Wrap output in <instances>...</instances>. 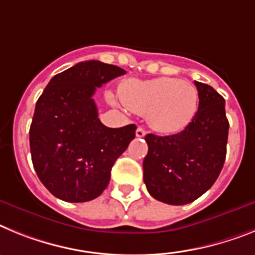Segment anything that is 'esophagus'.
<instances>
[{
    "label": "esophagus",
    "mask_w": 255,
    "mask_h": 255,
    "mask_svg": "<svg viewBox=\"0 0 255 255\" xmlns=\"http://www.w3.org/2000/svg\"><path fill=\"white\" fill-rule=\"evenodd\" d=\"M145 134H146V130L143 129V128H141V127L137 128V129H136V136L137 137H140V138H141V137H143Z\"/></svg>",
    "instance_id": "34e87169"
}]
</instances>
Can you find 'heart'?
<instances>
[{
  "label": "heart",
  "mask_w": 255,
  "mask_h": 255,
  "mask_svg": "<svg viewBox=\"0 0 255 255\" xmlns=\"http://www.w3.org/2000/svg\"><path fill=\"white\" fill-rule=\"evenodd\" d=\"M121 99L128 109L147 115L149 123L161 133H177L194 119L199 92L192 83L172 77L138 81L122 86Z\"/></svg>",
  "instance_id": "obj_1"
}]
</instances>
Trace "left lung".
<instances>
[{
    "label": "left lung",
    "instance_id": "1",
    "mask_svg": "<svg viewBox=\"0 0 255 255\" xmlns=\"http://www.w3.org/2000/svg\"><path fill=\"white\" fill-rule=\"evenodd\" d=\"M199 108L187 127L172 136L149 133L143 182L152 198L170 205L189 204L213 186L226 159L229 121L225 99L213 87L194 82Z\"/></svg>",
    "mask_w": 255,
    "mask_h": 255
}]
</instances>
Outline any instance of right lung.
<instances>
[{
    "label": "right lung",
    "instance_id": "right-lung-1",
    "mask_svg": "<svg viewBox=\"0 0 255 255\" xmlns=\"http://www.w3.org/2000/svg\"><path fill=\"white\" fill-rule=\"evenodd\" d=\"M126 70L97 60L75 64L52 77L35 104L29 129L35 173L51 194L69 203L96 199L110 170L136 136V126L109 128L92 96Z\"/></svg>",
    "mask_w": 255,
    "mask_h": 255
}]
</instances>
